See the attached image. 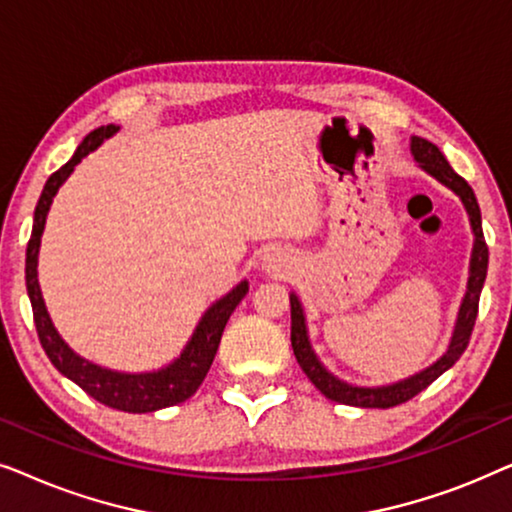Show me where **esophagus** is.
<instances>
[{"instance_id":"esophagus-1","label":"esophagus","mask_w":512,"mask_h":512,"mask_svg":"<svg viewBox=\"0 0 512 512\" xmlns=\"http://www.w3.org/2000/svg\"><path fill=\"white\" fill-rule=\"evenodd\" d=\"M272 268H277V265H272Z\"/></svg>"}]
</instances>
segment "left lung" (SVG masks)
<instances>
[{
	"label": "left lung",
	"instance_id": "1",
	"mask_svg": "<svg viewBox=\"0 0 512 512\" xmlns=\"http://www.w3.org/2000/svg\"><path fill=\"white\" fill-rule=\"evenodd\" d=\"M412 156H415V160L422 170L429 172L431 177H436L440 181V184L452 188V191L459 195L461 202H464L468 216H471V226L475 233L471 277H468V291H466L464 303H461L457 328H454V338H452L450 349H447L443 359H438L433 366L422 370V373L408 377V380L389 384V387H377V389L352 387V384L340 382L338 377H333L317 361L310 342H307L303 307H300V300L291 293V347H293V354H296L300 368H303V373L310 377V382L314 384V387H317L321 394H324L326 398H331V401H335V403L356 405V408H394V405L410 401V398H415L419 391H424L433 380H438V377L443 375L447 368H452L454 363L459 361V356L466 352L468 340H471L475 319H478L480 291H482V284H485L487 261H489V249H487L485 235H482V219H480L478 200H475V193H473V188L468 186V181L464 177H459V174L452 170L450 163H447L438 146L431 144L429 139L412 137Z\"/></svg>",
	"mask_w": 512,
	"mask_h": 512
}]
</instances>
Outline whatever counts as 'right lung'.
<instances>
[{
    "instance_id": "right-lung-1",
    "label": "right lung",
    "mask_w": 512,
    "mask_h": 512,
    "mask_svg": "<svg viewBox=\"0 0 512 512\" xmlns=\"http://www.w3.org/2000/svg\"><path fill=\"white\" fill-rule=\"evenodd\" d=\"M118 128L116 125H107V128H97L90 132V135L79 144V149L72 158L67 160L65 165L60 167L58 172H53L48 177L44 191H41V198L37 202V209H34V226L30 242H27V256H25V284H27V296H30L32 303V314H34V326H37V335L41 340V347L55 368L60 370L62 375L69 377L74 384L86 391L88 396H93L95 401H100L109 408L123 410V412H153L160 408H170V405L184 403L186 398H191L198 387L205 380L209 366H212L216 349H219L223 328H226L230 314L240 300L247 296L249 286L247 282L237 284L233 291L228 293L226 298H221L219 303H214L205 312V317L195 328L191 342H188L184 354L179 356L177 361L170 363V366L163 370H156V373H139V375H128V373H116V370H107L95 366L81 356H76L72 349H69L62 338L55 331L51 324V317H48L44 298H41L39 279H37V256H39V244H41V233H44V223L48 207L58 193L69 174H72L74 165L81 163L83 156H88L90 151H95L104 139L114 135Z\"/></svg>"
}]
</instances>
